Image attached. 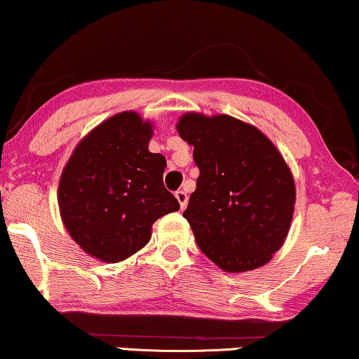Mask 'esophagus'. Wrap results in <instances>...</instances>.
I'll list each match as a JSON object with an SVG mask.
<instances>
[{
  "label": "esophagus",
  "mask_w": 359,
  "mask_h": 359,
  "mask_svg": "<svg viewBox=\"0 0 359 359\" xmlns=\"http://www.w3.org/2000/svg\"><path fill=\"white\" fill-rule=\"evenodd\" d=\"M175 196H176V199H178L180 208H181V209H184L186 205H188V194H186L184 191H176Z\"/></svg>",
  "instance_id": "1"
}]
</instances>
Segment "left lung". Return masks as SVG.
<instances>
[{
  "label": "left lung",
  "instance_id": "left-lung-1",
  "mask_svg": "<svg viewBox=\"0 0 359 359\" xmlns=\"http://www.w3.org/2000/svg\"><path fill=\"white\" fill-rule=\"evenodd\" d=\"M194 147L196 191L183 217L199 248L225 273L271 262L291 229L296 184L276 145L257 127L227 114L186 112L176 122Z\"/></svg>",
  "mask_w": 359,
  "mask_h": 359
}]
</instances>
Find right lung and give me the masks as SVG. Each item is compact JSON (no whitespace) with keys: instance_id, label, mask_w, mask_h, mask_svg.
<instances>
[{"instance_id":"1","label":"right lung","mask_w":359,"mask_h":359,"mask_svg":"<svg viewBox=\"0 0 359 359\" xmlns=\"http://www.w3.org/2000/svg\"><path fill=\"white\" fill-rule=\"evenodd\" d=\"M154 122L124 111L83 137L58 183V209L83 252L104 263L124 262L144 248L151 225L180 209L163 186L166 160L151 154Z\"/></svg>"}]
</instances>
